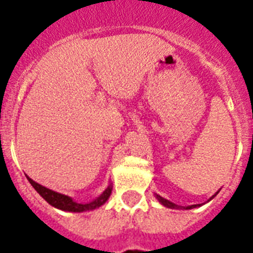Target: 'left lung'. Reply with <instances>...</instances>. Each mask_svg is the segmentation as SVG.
<instances>
[{
    "instance_id": "8db88e82",
    "label": "left lung",
    "mask_w": 253,
    "mask_h": 253,
    "mask_svg": "<svg viewBox=\"0 0 253 253\" xmlns=\"http://www.w3.org/2000/svg\"><path fill=\"white\" fill-rule=\"evenodd\" d=\"M216 193H218V192H216ZM214 197H215V194H214L211 198H214ZM156 198L159 200V202H162V205H164V206H167V208H170V209H181V208H182V209H194V208H197V206H201V205H190V206H186V208H184V206H178V205L173 204V202L166 200V198H163V197L158 196V194H156ZM211 198H210V200H211ZM210 200H209V201H210Z\"/></svg>"
}]
</instances>
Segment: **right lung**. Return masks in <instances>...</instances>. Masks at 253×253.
Returning a JSON list of instances; mask_svg holds the SVG:
<instances>
[{
    "mask_svg": "<svg viewBox=\"0 0 253 253\" xmlns=\"http://www.w3.org/2000/svg\"><path fill=\"white\" fill-rule=\"evenodd\" d=\"M30 181V184L33 185V188L37 190L39 194H41L43 198H44L47 202H48L51 206L56 209H60V210H64V211H72V212H83V211H89V210H94V209L102 206L105 202L107 201V198L110 197L111 194V185H109L105 192L101 194L99 197H97L94 201H91L89 204H77L75 201L68 196H64V194H60V193L53 192L51 189L45 188V186H42L38 182H35L34 180H31L30 177H27Z\"/></svg>",
    "mask_w": 253,
    "mask_h": 253,
    "instance_id": "add662e5",
    "label": "right lung"
}]
</instances>
